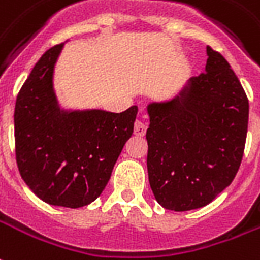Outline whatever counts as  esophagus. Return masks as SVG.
Listing matches in <instances>:
<instances>
[{"label":"esophagus","instance_id":"obj_1","mask_svg":"<svg viewBox=\"0 0 260 260\" xmlns=\"http://www.w3.org/2000/svg\"><path fill=\"white\" fill-rule=\"evenodd\" d=\"M146 129H147V125L145 122H142V121H135V126H134V132H135V135L138 136H143L146 134Z\"/></svg>","mask_w":260,"mask_h":260}]
</instances>
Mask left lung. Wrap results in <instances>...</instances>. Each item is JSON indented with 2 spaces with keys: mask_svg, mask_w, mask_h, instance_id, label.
<instances>
[{
  "mask_svg": "<svg viewBox=\"0 0 260 260\" xmlns=\"http://www.w3.org/2000/svg\"><path fill=\"white\" fill-rule=\"evenodd\" d=\"M207 66L172 101L150 103L147 172L159 205L190 211L232 183L243 159L249 103L228 60L207 47Z\"/></svg>",
  "mask_w": 260,
  "mask_h": 260,
  "instance_id": "obj_1",
  "label": "left lung"
}]
</instances>
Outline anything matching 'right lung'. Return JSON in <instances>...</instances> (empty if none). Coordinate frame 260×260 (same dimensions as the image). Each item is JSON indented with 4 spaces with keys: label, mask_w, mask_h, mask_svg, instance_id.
<instances>
[{
    "label": "right lung",
    "mask_w": 260,
    "mask_h": 260,
    "mask_svg": "<svg viewBox=\"0 0 260 260\" xmlns=\"http://www.w3.org/2000/svg\"><path fill=\"white\" fill-rule=\"evenodd\" d=\"M64 44L32 67L15 105V151L20 176L42 201L80 208L95 201L134 132L138 107L122 113L63 110L53 91V69Z\"/></svg>",
    "instance_id": "right-lung-1"
}]
</instances>
